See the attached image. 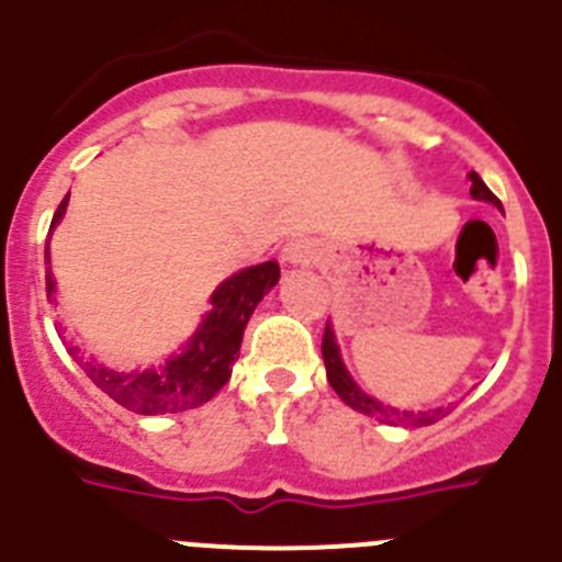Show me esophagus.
I'll list each match as a JSON object with an SVG mask.
<instances>
[{
	"label": "esophagus",
	"mask_w": 562,
	"mask_h": 562,
	"mask_svg": "<svg viewBox=\"0 0 562 562\" xmlns=\"http://www.w3.org/2000/svg\"><path fill=\"white\" fill-rule=\"evenodd\" d=\"M318 257V244L313 238H293L282 246V263L288 266H311L316 263Z\"/></svg>",
	"instance_id": "34e87169"
}]
</instances>
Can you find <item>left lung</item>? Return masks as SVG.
Segmentation results:
<instances>
[{
    "label": "left lung",
    "mask_w": 562,
    "mask_h": 562,
    "mask_svg": "<svg viewBox=\"0 0 562 562\" xmlns=\"http://www.w3.org/2000/svg\"><path fill=\"white\" fill-rule=\"evenodd\" d=\"M469 180H471V196L480 199V202H491L494 207L502 210V202L491 193V188L482 182V177L476 175V171H471ZM322 355H324V366H327L329 385H333V391L344 400V405H349L352 411L366 413V416L376 418V422L402 424V427H427V424H435L438 418H443L449 411H452V407H435V411H400V407H391L385 405V402L369 396V393L352 380L349 369H346L344 358H340V346L338 340H335L333 324H327V329H324Z\"/></svg>",
    "instance_id": "obj_1"
}]
</instances>
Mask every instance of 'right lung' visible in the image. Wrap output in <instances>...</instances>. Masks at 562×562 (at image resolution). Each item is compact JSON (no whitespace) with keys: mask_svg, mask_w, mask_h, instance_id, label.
Returning a JSON list of instances; mask_svg holds the SVG:
<instances>
[{"mask_svg":"<svg viewBox=\"0 0 562 562\" xmlns=\"http://www.w3.org/2000/svg\"><path fill=\"white\" fill-rule=\"evenodd\" d=\"M66 204L68 196L57 207L49 233L66 216ZM46 260H49V244H46ZM277 280H280V266L274 260L249 266L224 280L210 296V311L199 322L196 333L188 338L182 349L171 352L160 363L144 366V369H110L97 358H82L80 349L71 344H68V352L91 376L93 385L102 387L110 400L127 411L140 413V416L191 411L213 400L229 382L246 324L266 293L277 285ZM52 293H55V280L49 269L46 296L52 299Z\"/></svg>","mask_w":562,"mask_h":562,"instance_id":"1","label":"right lung"}]
</instances>
